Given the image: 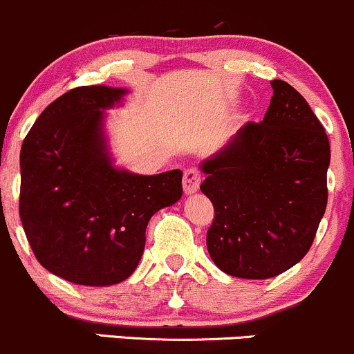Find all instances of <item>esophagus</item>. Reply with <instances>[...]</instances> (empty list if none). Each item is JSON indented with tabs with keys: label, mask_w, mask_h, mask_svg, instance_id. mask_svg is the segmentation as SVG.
Here are the masks:
<instances>
[{
	"label": "esophagus",
	"mask_w": 354,
	"mask_h": 354,
	"mask_svg": "<svg viewBox=\"0 0 354 354\" xmlns=\"http://www.w3.org/2000/svg\"><path fill=\"white\" fill-rule=\"evenodd\" d=\"M201 182H202V174L198 172L197 169H187L184 172V192L190 196V194H196L198 187H201Z\"/></svg>",
	"instance_id": "obj_1"
}]
</instances>
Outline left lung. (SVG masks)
Returning <instances> with one entry per match:
<instances>
[{
  "instance_id": "8db88e82",
  "label": "left lung",
  "mask_w": 354,
  "mask_h": 354,
  "mask_svg": "<svg viewBox=\"0 0 354 354\" xmlns=\"http://www.w3.org/2000/svg\"><path fill=\"white\" fill-rule=\"evenodd\" d=\"M261 124L249 122L201 164L214 204L207 251L225 274L268 279L308 254L328 204V135L299 91L272 80Z\"/></svg>"
}]
</instances>
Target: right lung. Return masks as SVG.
Wrapping results in <instances>:
<instances>
[{
	"label": "right lung",
	"mask_w": 354,
	"mask_h": 354,
	"mask_svg": "<svg viewBox=\"0 0 354 354\" xmlns=\"http://www.w3.org/2000/svg\"><path fill=\"white\" fill-rule=\"evenodd\" d=\"M125 88L78 86L50 103L19 153V217L38 263L82 286L122 283L137 269L145 229L182 197L178 169L138 176L113 165L103 122Z\"/></svg>",
	"instance_id": "1"
}]
</instances>
